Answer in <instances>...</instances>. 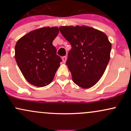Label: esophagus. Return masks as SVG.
<instances>
[{
  "instance_id": "34e87169",
  "label": "esophagus",
  "mask_w": 131,
  "mask_h": 131,
  "mask_svg": "<svg viewBox=\"0 0 131 131\" xmlns=\"http://www.w3.org/2000/svg\"><path fill=\"white\" fill-rule=\"evenodd\" d=\"M67 57L66 56H63L62 57V60H63V63H65L66 62V61H67Z\"/></svg>"
}]
</instances>
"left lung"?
I'll use <instances>...</instances> for the list:
<instances>
[{"mask_svg": "<svg viewBox=\"0 0 131 131\" xmlns=\"http://www.w3.org/2000/svg\"><path fill=\"white\" fill-rule=\"evenodd\" d=\"M61 34L71 45L66 62L73 82L91 88L102 78L110 61L112 44L106 34L91 27L61 26Z\"/></svg>", "mask_w": 131, "mask_h": 131, "instance_id": "8db88e82", "label": "left lung"}]
</instances>
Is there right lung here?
<instances>
[{
	"instance_id": "right-lung-1",
	"label": "right lung",
	"mask_w": 131,
	"mask_h": 131,
	"mask_svg": "<svg viewBox=\"0 0 131 131\" xmlns=\"http://www.w3.org/2000/svg\"><path fill=\"white\" fill-rule=\"evenodd\" d=\"M57 27H44L24 36L16 43L15 60L25 79L32 85L44 87L53 80L62 60L52 42Z\"/></svg>"
}]
</instances>
